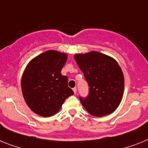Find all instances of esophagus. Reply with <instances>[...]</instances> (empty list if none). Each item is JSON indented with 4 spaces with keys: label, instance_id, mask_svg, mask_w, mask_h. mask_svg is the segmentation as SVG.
<instances>
[{
    "label": "esophagus",
    "instance_id": "34e87169",
    "mask_svg": "<svg viewBox=\"0 0 148 148\" xmlns=\"http://www.w3.org/2000/svg\"><path fill=\"white\" fill-rule=\"evenodd\" d=\"M73 92H74V94H76V92H77V89H76V88H74L73 89Z\"/></svg>",
    "mask_w": 148,
    "mask_h": 148
}]
</instances>
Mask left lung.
Listing matches in <instances>:
<instances>
[{
	"mask_svg": "<svg viewBox=\"0 0 148 148\" xmlns=\"http://www.w3.org/2000/svg\"><path fill=\"white\" fill-rule=\"evenodd\" d=\"M74 58L89 86L87 97H79L83 107L94 116L113 113L120 103L124 91V76L119 64L97 51L78 53Z\"/></svg>",
	"mask_w": 148,
	"mask_h": 148,
	"instance_id": "left-lung-1",
	"label": "left lung"
}]
</instances>
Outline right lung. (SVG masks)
I'll return each instance as SVG.
<instances>
[{"instance_id":"add662e5","label":"right lung","mask_w":148,"mask_h":148,"mask_svg":"<svg viewBox=\"0 0 148 148\" xmlns=\"http://www.w3.org/2000/svg\"><path fill=\"white\" fill-rule=\"evenodd\" d=\"M67 55L47 51L32 60L22 77L23 97L29 108L44 117L54 115L66 99L74 95L68 78L61 74Z\"/></svg>"}]
</instances>
